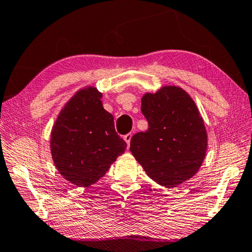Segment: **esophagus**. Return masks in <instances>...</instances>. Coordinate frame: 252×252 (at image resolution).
<instances>
[{
    "label": "esophagus",
    "instance_id": "obj_1",
    "mask_svg": "<svg viewBox=\"0 0 252 252\" xmlns=\"http://www.w3.org/2000/svg\"><path fill=\"white\" fill-rule=\"evenodd\" d=\"M131 138H132V134H131V133H127V134H126V135H125V137H123V139H125V141L126 142V145H127V146H130Z\"/></svg>",
    "mask_w": 252,
    "mask_h": 252
}]
</instances>
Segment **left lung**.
Here are the masks:
<instances>
[{
  "instance_id": "8db88e82",
  "label": "left lung",
  "mask_w": 252,
  "mask_h": 252,
  "mask_svg": "<svg viewBox=\"0 0 252 252\" xmlns=\"http://www.w3.org/2000/svg\"><path fill=\"white\" fill-rule=\"evenodd\" d=\"M141 112L148 130L131 138L135 160L167 189L189 181L201 168L207 150L206 127L194 99L182 87L166 85L143 94Z\"/></svg>"
}]
</instances>
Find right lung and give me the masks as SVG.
<instances>
[{
    "mask_svg": "<svg viewBox=\"0 0 252 252\" xmlns=\"http://www.w3.org/2000/svg\"><path fill=\"white\" fill-rule=\"evenodd\" d=\"M96 87L78 90L63 105L50 134L55 167L69 183L87 187L104 176L126 143L115 132Z\"/></svg>",
    "mask_w": 252,
    "mask_h": 252,
    "instance_id": "obj_1",
    "label": "right lung"
}]
</instances>
